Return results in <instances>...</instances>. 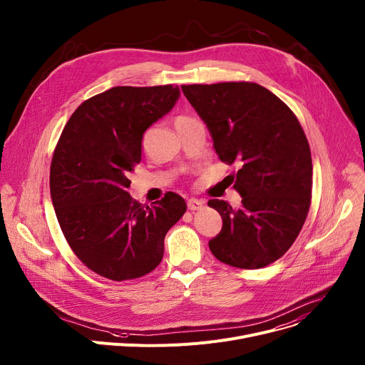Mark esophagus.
I'll return each mask as SVG.
<instances>
[{
	"instance_id": "1",
	"label": "esophagus",
	"mask_w": 365,
	"mask_h": 365,
	"mask_svg": "<svg viewBox=\"0 0 365 365\" xmlns=\"http://www.w3.org/2000/svg\"><path fill=\"white\" fill-rule=\"evenodd\" d=\"M204 207V201L202 200H198V198H189L187 200V208L190 211H197V210H201Z\"/></svg>"
}]
</instances>
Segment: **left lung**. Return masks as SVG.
<instances>
[{"instance_id":"obj_1","label":"left lung","mask_w":365,"mask_h":365,"mask_svg":"<svg viewBox=\"0 0 365 365\" xmlns=\"http://www.w3.org/2000/svg\"><path fill=\"white\" fill-rule=\"evenodd\" d=\"M182 91L208 128L218 158L240 164L233 186L240 208L208 201L223 218L220 233L208 242L212 255L247 270L274 262L292 247L311 202L312 160L298 118L273 92L251 82Z\"/></svg>"}]
</instances>
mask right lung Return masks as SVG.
<instances>
[{
  "mask_svg": "<svg viewBox=\"0 0 365 365\" xmlns=\"http://www.w3.org/2000/svg\"><path fill=\"white\" fill-rule=\"evenodd\" d=\"M179 96L173 85L114 86L81 104L60 136L50 173L53 205L73 252L100 276L121 282L153 272L165 233L186 211L175 192L151 207L128 192L145 130Z\"/></svg>",
  "mask_w": 365,
  "mask_h": 365,
  "instance_id": "add662e5",
  "label": "right lung"
}]
</instances>
